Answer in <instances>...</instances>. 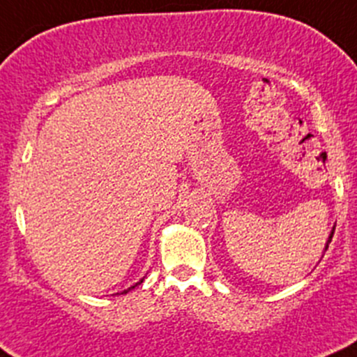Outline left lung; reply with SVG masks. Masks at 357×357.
Instances as JSON below:
<instances>
[{"mask_svg": "<svg viewBox=\"0 0 357 357\" xmlns=\"http://www.w3.org/2000/svg\"><path fill=\"white\" fill-rule=\"evenodd\" d=\"M333 231H335V229H333ZM333 231H332V235H330V240H328V243H330V242H332V236H333ZM328 243H326V248H328Z\"/></svg>", "mask_w": 357, "mask_h": 357, "instance_id": "1", "label": "left lung"}]
</instances>
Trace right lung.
Returning a JSON list of instances; mask_svg holds the SVG:
<instances>
[{
    "instance_id": "right-lung-1",
    "label": "right lung",
    "mask_w": 357,
    "mask_h": 357,
    "mask_svg": "<svg viewBox=\"0 0 357 357\" xmlns=\"http://www.w3.org/2000/svg\"><path fill=\"white\" fill-rule=\"evenodd\" d=\"M142 282H143V280H142ZM142 282H139V283H142ZM139 283H136V285H139ZM135 285V287H136ZM135 287H131V289H135ZM131 289H129V290H131ZM126 291H128V290H124V294H126Z\"/></svg>"
}]
</instances>
